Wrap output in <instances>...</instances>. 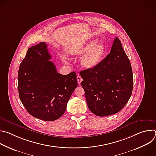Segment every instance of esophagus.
<instances>
[{
  "label": "esophagus",
  "mask_w": 156,
  "mask_h": 156,
  "mask_svg": "<svg viewBox=\"0 0 156 156\" xmlns=\"http://www.w3.org/2000/svg\"><path fill=\"white\" fill-rule=\"evenodd\" d=\"M76 78H77V81H78V84H80V83H81V82L82 81V78H81V77L80 76H79V75H78L77 76V77H76Z\"/></svg>",
  "instance_id": "1"
}]
</instances>
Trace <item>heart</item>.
Masks as SVG:
<instances>
[{"mask_svg": "<svg viewBox=\"0 0 156 156\" xmlns=\"http://www.w3.org/2000/svg\"><path fill=\"white\" fill-rule=\"evenodd\" d=\"M98 39L89 42L75 54L78 57L84 56L81 65L86 69H91L97 66L102 60L105 53V46L102 42L98 43Z\"/></svg>", "mask_w": 156, "mask_h": 156, "instance_id": "1", "label": "heart"}]
</instances>
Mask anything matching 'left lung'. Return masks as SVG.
I'll use <instances>...</instances> for the list:
<instances>
[{"instance_id": "1", "label": "left lung", "mask_w": 156, "mask_h": 156, "mask_svg": "<svg viewBox=\"0 0 156 156\" xmlns=\"http://www.w3.org/2000/svg\"><path fill=\"white\" fill-rule=\"evenodd\" d=\"M89 109L97 116L118 113L129 101L133 76L120 39L115 38L110 53L95 67L80 72Z\"/></svg>"}]
</instances>
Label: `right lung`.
Returning <instances> with one entry per match:
<instances>
[{
	"label": "right lung",
	"instance_id": "add662e5",
	"mask_svg": "<svg viewBox=\"0 0 156 156\" xmlns=\"http://www.w3.org/2000/svg\"><path fill=\"white\" fill-rule=\"evenodd\" d=\"M46 42L28 49L18 75L19 97L28 112L44 121H54L65 113L78 86L75 72L63 75L51 61Z\"/></svg>",
	"mask_w": 156,
	"mask_h": 156
}]
</instances>
